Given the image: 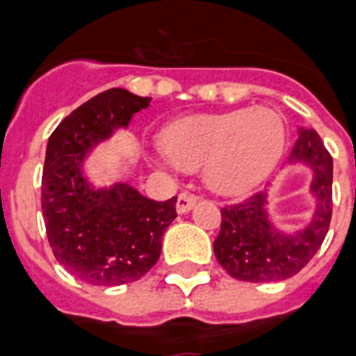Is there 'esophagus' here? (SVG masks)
I'll return each mask as SVG.
<instances>
[{"instance_id":"esophagus-1","label":"esophagus","mask_w":356,"mask_h":356,"mask_svg":"<svg viewBox=\"0 0 356 356\" xmlns=\"http://www.w3.org/2000/svg\"><path fill=\"white\" fill-rule=\"evenodd\" d=\"M195 202H197V197H195V195L180 193L178 195V199H176V212L178 213L189 212V210L195 207Z\"/></svg>"}]
</instances>
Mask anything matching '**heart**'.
Instances as JSON below:
<instances>
[{
    "label": "heart",
    "instance_id": "b5f03b06",
    "mask_svg": "<svg viewBox=\"0 0 356 356\" xmlns=\"http://www.w3.org/2000/svg\"><path fill=\"white\" fill-rule=\"evenodd\" d=\"M163 144L176 167H202L213 193L238 197L274 170L285 148V125L270 108L199 114L168 125Z\"/></svg>",
    "mask_w": 356,
    "mask_h": 356
}]
</instances>
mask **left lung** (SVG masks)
Returning <instances> with one entry per match:
<instances>
[{"label":"left lung","instance_id":"left-lung-1","mask_svg":"<svg viewBox=\"0 0 356 356\" xmlns=\"http://www.w3.org/2000/svg\"><path fill=\"white\" fill-rule=\"evenodd\" d=\"M289 165H304L312 170L309 193L315 199V210L302 229H277L268 212V189L221 208V229L213 240V253L236 280L282 282L295 276L327 236L332 216V157L314 129L298 127Z\"/></svg>","mask_w":356,"mask_h":356}]
</instances>
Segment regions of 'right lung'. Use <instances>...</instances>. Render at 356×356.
I'll return each mask as SVG.
<instances>
[{"label":"right lung","mask_w":356,"mask_h":356,"mask_svg":"<svg viewBox=\"0 0 356 356\" xmlns=\"http://www.w3.org/2000/svg\"><path fill=\"white\" fill-rule=\"evenodd\" d=\"M152 97L112 88L80 105L48 138L41 208L48 244L63 268L92 285L143 277L161 255V238L176 218V197L154 200L127 181L95 186L86 159L97 144L127 129Z\"/></svg>","instance_id":"add662e5"}]
</instances>
